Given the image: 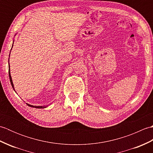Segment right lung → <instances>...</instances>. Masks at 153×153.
I'll list each match as a JSON object with an SVG mask.
<instances>
[{
    "label": "right lung",
    "instance_id": "obj_1",
    "mask_svg": "<svg viewBox=\"0 0 153 153\" xmlns=\"http://www.w3.org/2000/svg\"><path fill=\"white\" fill-rule=\"evenodd\" d=\"M13 47V45H12ZM8 73H9V78H10V83H11V85L13 87V89H14V85H13V83H12V77H11V76H10V65H9V71H8ZM15 91V90H14ZM27 105L29 106H31V107H34V108H45L46 106H33V105H29V104H27Z\"/></svg>",
    "mask_w": 153,
    "mask_h": 153
}]
</instances>
